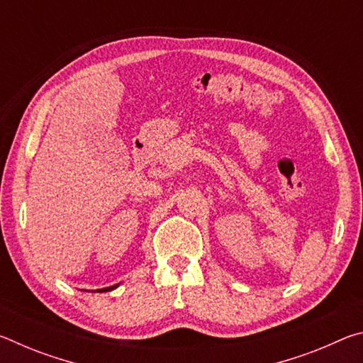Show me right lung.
<instances>
[{"mask_svg": "<svg viewBox=\"0 0 363 363\" xmlns=\"http://www.w3.org/2000/svg\"><path fill=\"white\" fill-rule=\"evenodd\" d=\"M115 286H108V288H102V290H97V291H108V290H113Z\"/></svg>", "mask_w": 363, "mask_h": 363, "instance_id": "right-lung-1", "label": "right lung"}]
</instances>
